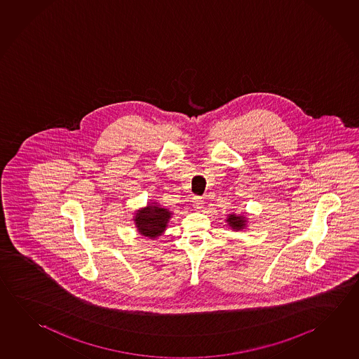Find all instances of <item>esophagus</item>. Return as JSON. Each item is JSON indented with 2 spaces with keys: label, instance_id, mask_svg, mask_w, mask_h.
<instances>
[{
  "label": "esophagus",
  "instance_id": "esophagus-1",
  "mask_svg": "<svg viewBox=\"0 0 359 359\" xmlns=\"http://www.w3.org/2000/svg\"><path fill=\"white\" fill-rule=\"evenodd\" d=\"M191 201H193V205H194L196 209H201V208L204 207V201H203L201 196H194Z\"/></svg>",
  "mask_w": 359,
  "mask_h": 359
}]
</instances>
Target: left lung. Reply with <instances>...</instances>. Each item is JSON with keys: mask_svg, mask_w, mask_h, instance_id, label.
<instances>
[{"mask_svg": "<svg viewBox=\"0 0 359 359\" xmlns=\"http://www.w3.org/2000/svg\"><path fill=\"white\" fill-rule=\"evenodd\" d=\"M226 223L228 226L232 228L233 231H241L245 226L247 223V218L245 215H237V214H229L226 218Z\"/></svg>", "mask_w": 359, "mask_h": 359, "instance_id": "1", "label": "left lung"}]
</instances>
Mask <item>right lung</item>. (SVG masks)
I'll return each mask as SVG.
<instances>
[{"label":"right lung","mask_w":359,"mask_h":359,"mask_svg":"<svg viewBox=\"0 0 359 359\" xmlns=\"http://www.w3.org/2000/svg\"><path fill=\"white\" fill-rule=\"evenodd\" d=\"M171 215L172 213L169 209L154 201L147 204V207L139 209L135 213L133 222L141 236L155 239L165 232Z\"/></svg>","instance_id":"1"}]
</instances>
